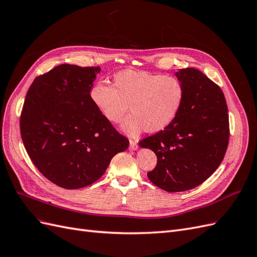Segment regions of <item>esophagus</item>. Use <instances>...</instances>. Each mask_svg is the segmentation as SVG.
<instances>
[{
	"instance_id": "esophagus-1",
	"label": "esophagus",
	"mask_w": 257,
	"mask_h": 257,
	"mask_svg": "<svg viewBox=\"0 0 257 257\" xmlns=\"http://www.w3.org/2000/svg\"><path fill=\"white\" fill-rule=\"evenodd\" d=\"M138 149V145H137V143L136 142H134V141H131L130 142V150H132V151H135V150H137Z\"/></svg>"
}]
</instances>
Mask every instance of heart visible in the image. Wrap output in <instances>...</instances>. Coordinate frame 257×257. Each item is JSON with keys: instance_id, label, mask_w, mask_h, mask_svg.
Masks as SVG:
<instances>
[{"instance_id": "obj_1", "label": "heart", "mask_w": 257, "mask_h": 257, "mask_svg": "<svg viewBox=\"0 0 257 257\" xmlns=\"http://www.w3.org/2000/svg\"><path fill=\"white\" fill-rule=\"evenodd\" d=\"M114 87L96 82L90 98L97 110L113 123L128 110L132 114L121 124L131 137L143 132L157 133L168 127L180 112L185 96L182 82L176 77L147 71L124 69L113 77Z\"/></svg>"}]
</instances>
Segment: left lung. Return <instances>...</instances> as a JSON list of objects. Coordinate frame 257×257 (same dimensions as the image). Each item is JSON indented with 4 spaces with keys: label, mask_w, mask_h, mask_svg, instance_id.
Listing matches in <instances>:
<instances>
[{
    "label": "left lung",
    "mask_w": 257,
    "mask_h": 257,
    "mask_svg": "<svg viewBox=\"0 0 257 257\" xmlns=\"http://www.w3.org/2000/svg\"><path fill=\"white\" fill-rule=\"evenodd\" d=\"M185 96L180 112L168 127L139 143L158 157L148 173L150 181L167 192H183L206 181L226 152L229 122L219 85L195 68L175 73Z\"/></svg>",
    "instance_id": "8db88e82"
}]
</instances>
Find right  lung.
Returning a JSON list of instances; mask_svg holds the SVG:
<instances>
[{
  "instance_id": "add662e5",
  "label": "right lung",
  "mask_w": 257,
  "mask_h": 257,
  "mask_svg": "<svg viewBox=\"0 0 257 257\" xmlns=\"http://www.w3.org/2000/svg\"><path fill=\"white\" fill-rule=\"evenodd\" d=\"M99 72L61 64L37 77L23 104L20 132L29 157L48 180L67 190L94 183L130 145L91 102Z\"/></svg>"
}]
</instances>
